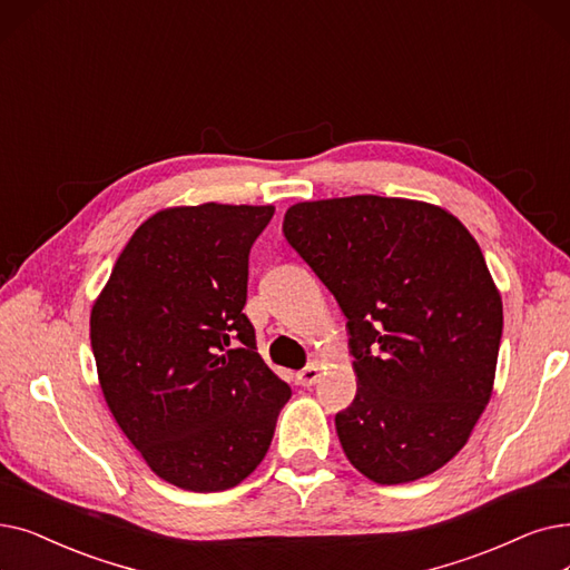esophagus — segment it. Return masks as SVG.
I'll list each match as a JSON object with an SVG mask.
<instances>
[{
	"mask_svg": "<svg viewBox=\"0 0 570 570\" xmlns=\"http://www.w3.org/2000/svg\"><path fill=\"white\" fill-rule=\"evenodd\" d=\"M318 377H321L318 365H316V363H309L305 370H301V373L295 375V382H298L301 386H312V384L318 382Z\"/></svg>",
	"mask_w": 570,
	"mask_h": 570,
	"instance_id": "34e87169",
	"label": "esophagus"
}]
</instances>
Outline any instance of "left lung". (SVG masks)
Segmentation results:
<instances>
[{
	"instance_id": "obj_1",
	"label": "left lung",
	"mask_w": 570,
	"mask_h": 570,
	"mask_svg": "<svg viewBox=\"0 0 570 570\" xmlns=\"http://www.w3.org/2000/svg\"><path fill=\"white\" fill-rule=\"evenodd\" d=\"M282 230L346 316L356 399L335 414L346 459L377 484L435 473L497 377L503 303L475 237L438 205L380 195L298 203Z\"/></svg>"
}]
</instances>
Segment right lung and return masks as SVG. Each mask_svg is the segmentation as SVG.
Returning <instances> with one entry per match:
<instances>
[{"instance_id":"1","label":"right lung","mask_w":570,"mask_h":570,"mask_svg":"<svg viewBox=\"0 0 570 570\" xmlns=\"http://www.w3.org/2000/svg\"><path fill=\"white\" fill-rule=\"evenodd\" d=\"M275 207H167L135 230L90 312L105 401L154 473L226 491L265 459L291 399L242 312Z\"/></svg>"}]
</instances>
